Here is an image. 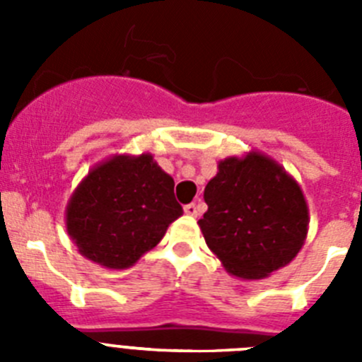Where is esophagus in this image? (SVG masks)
<instances>
[{"instance_id": "1", "label": "esophagus", "mask_w": 362, "mask_h": 362, "mask_svg": "<svg viewBox=\"0 0 362 362\" xmlns=\"http://www.w3.org/2000/svg\"><path fill=\"white\" fill-rule=\"evenodd\" d=\"M185 214H187V216L196 217L197 216V206H196V204H194V203L185 204Z\"/></svg>"}]
</instances>
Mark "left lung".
<instances>
[{"label":"left lung","mask_w":362,"mask_h":362,"mask_svg":"<svg viewBox=\"0 0 362 362\" xmlns=\"http://www.w3.org/2000/svg\"><path fill=\"white\" fill-rule=\"evenodd\" d=\"M209 210L197 221L210 250L239 279H264L293 261L308 233L299 183L263 152L217 163L204 187Z\"/></svg>","instance_id":"obj_1"}]
</instances>
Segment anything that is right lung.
<instances>
[{
  "label": "right lung",
  "mask_w": 362,
  "mask_h": 362,
  "mask_svg": "<svg viewBox=\"0 0 362 362\" xmlns=\"http://www.w3.org/2000/svg\"><path fill=\"white\" fill-rule=\"evenodd\" d=\"M181 216L174 179L152 153H116L92 166L72 192L65 225L83 257L124 270L152 250Z\"/></svg>",
  "instance_id": "obj_1"
}]
</instances>
